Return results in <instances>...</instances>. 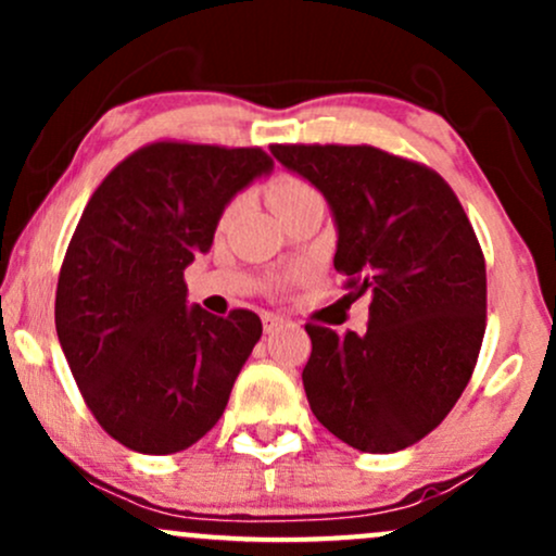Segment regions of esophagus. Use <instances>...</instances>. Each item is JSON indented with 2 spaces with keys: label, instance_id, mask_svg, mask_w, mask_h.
I'll return each instance as SVG.
<instances>
[{
  "label": "esophagus",
  "instance_id": "esophagus-1",
  "mask_svg": "<svg viewBox=\"0 0 556 556\" xmlns=\"http://www.w3.org/2000/svg\"><path fill=\"white\" fill-rule=\"evenodd\" d=\"M282 324H287L285 316H279V314H264V329H266V331H274L277 327H282Z\"/></svg>",
  "mask_w": 556,
  "mask_h": 556
}]
</instances>
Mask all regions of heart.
Segmentation results:
<instances>
[{"label":"heart","mask_w":556,"mask_h":556,"mask_svg":"<svg viewBox=\"0 0 556 556\" xmlns=\"http://www.w3.org/2000/svg\"><path fill=\"white\" fill-rule=\"evenodd\" d=\"M266 198H269L274 214H285L290 208L300 206V203H308V201H318V193L311 188L308 182L300 180L295 175H279L269 188H266ZM232 214V208H227V216Z\"/></svg>","instance_id":"b5f03b06"}]
</instances>
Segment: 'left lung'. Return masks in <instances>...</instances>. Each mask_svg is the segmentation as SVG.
I'll return each mask as SVG.
<instances>
[{"label":"left lung","instance_id":"8db88e82","mask_svg":"<svg viewBox=\"0 0 556 556\" xmlns=\"http://www.w3.org/2000/svg\"><path fill=\"white\" fill-rule=\"evenodd\" d=\"M327 198L334 269L371 298L363 334L305 324L303 387L318 424L361 452H397L460 400L486 331V264L437 172L374 146H271Z\"/></svg>","mask_w":556,"mask_h":556}]
</instances>
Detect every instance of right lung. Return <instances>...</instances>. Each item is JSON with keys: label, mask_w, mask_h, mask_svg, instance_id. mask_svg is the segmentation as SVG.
<instances>
[{"label": "right lung", "mask_w": 556, "mask_h": 556, "mask_svg": "<svg viewBox=\"0 0 556 556\" xmlns=\"http://www.w3.org/2000/svg\"><path fill=\"white\" fill-rule=\"evenodd\" d=\"M274 162L261 149L159 140L93 190L56 282L54 324L88 410L143 455L214 429L261 318L188 308L182 271L214 242L227 203Z\"/></svg>", "instance_id": "add662e5"}]
</instances>
